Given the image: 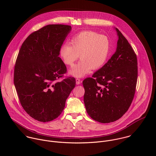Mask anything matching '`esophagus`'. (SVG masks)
I'll return each instance as SVG.
<instances>
[{
  "instance_id": "obj_1",
  "label": "esophagus",
  "mask_w": 156,
  "mask_h": 156,
  "mask_svg": "<svg viewBox=\"0 0 156 156\" xmlns=\"http://www.w3.org/2000/svg\"><path fill=\"white\" fill-rule=\"evenodd\" d=\"M76 84H80L81 83L80 80L78 79V78H76Z\"/></svg>"
}]
</instances>
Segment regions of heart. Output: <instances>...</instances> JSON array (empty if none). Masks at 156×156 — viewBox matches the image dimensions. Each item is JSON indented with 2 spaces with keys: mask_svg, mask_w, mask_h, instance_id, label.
Returning a JSON list of instances; mask_svg holds the SVG:
<instances>
[{
  "mask_svg": "<svg viewBox=\"0 0 156 156\" xmlns=\"http://www.w3.org/2000/svg\"><path fill=\"white\" fill-rule=\"evenodd\" d=\"M110 51V42L106 36L86 31L73 37L70 43L62 44L59 49V55L65 64L72 66L80 55L81 60L69 70V74L82 78L92 69L98 70L104 66Z\"/></svg>",
  "mask_w": 156,
  "mask_h": 156,
  "instance_id": "b5f03b06",
  "label": "heart"
}]
</instances>
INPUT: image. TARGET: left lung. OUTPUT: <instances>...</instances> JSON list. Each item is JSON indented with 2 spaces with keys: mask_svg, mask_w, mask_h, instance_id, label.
Returning a JSON list of instances; mask_svg holds the SVG:
<instances>
[{
  "mask_svg": "<svg viewBox=\"0 0 156 156\" xmlns=\"http://www.w3.org/2000/svg\"><path fill=\"white\" fill-rule=\"evenodd\" d=\"M114 29L119 37L115 53L92 78L83 81L86 112L103 123L125 114L134 98L138 77L136 55L122 33Z\"/></svg>",
  "mask_w": 156,
  "mask_h": 156,
  "instance_id": "1",
  "label": "left lung"
}]
</instances>
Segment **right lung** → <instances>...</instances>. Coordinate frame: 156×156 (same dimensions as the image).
<instances>
[{
    "label": "right lung",
    "instance_id": "add662e5",
    "mask_svg": "<svg viewBox=\"0 0 156 156\" xmlns=\"http://www.w3.org/2000/svg\"><path fill=\"white\" fill-rule=\"evenodd\" d=\"M72 27L48 25L22 44L14 70V84L26 112L42 122L57 118L76 84L73 77L58 81L66 73L59 49Z\"/></svg>",
    "mask_w": 156,
    "mask_h": 156
}]
</instances>
